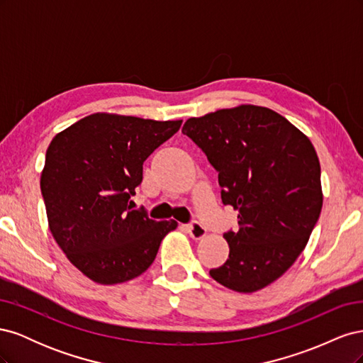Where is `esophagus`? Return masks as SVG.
<instances>
[{
  "instance_id": "1",
  "label": "esophagus",
  "mask_w": 363,
  "mask_h": 363,
  "mask_svg": "<svg viewBox=\"0 0 363 363\" xmlns=\"http://www.w3.org/2000/svg\"><path fill=\"white\" fill-rule=\"evenodd\" d=\"M186 230H188V233L192 239H201L206 236V228L199 221H194V223L188 224L186 225Z\"/></svg>"
}]
</instances>
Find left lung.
Instances as JSON below:
<instances>
[{
    "label": "left lung",
    "mask_w": 363,
    "mask_h": 363,
    "mask_svg": "<svg viewBox=\"0 0 363 363\" xmlns=\"http://www.w3.org/2000/svg\"><path fill=\"white\" fill-rule=\"evenodd\" d=\"M183 135L218 172L228 230V259L211 276L236 292H256L301 255L323 208L321 167L309 138L267 107L239 106L191 118Z\"/></svg>",
    "instance_id": "8db88e82"
}]
</instances>
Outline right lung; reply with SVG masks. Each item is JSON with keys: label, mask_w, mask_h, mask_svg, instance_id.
<instances>
[{"label": "right lung", "mask_w": 363, "mask_h": 363, "mask_svg": "<svg viewBox=\"0 0 363 363\" xmlns=\"http://www.w3.org/2000/svg\"><path fill=\"white\" fill-rule=\"evenodd\" d=\"M182 121L94 113L54 136L40 175L50 230L72 265L100 284L145 272L177 221H155L131 196L144 162Z\"/></svg>", "instance_id": "1"}]
</instances>
